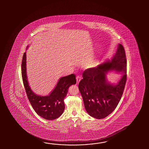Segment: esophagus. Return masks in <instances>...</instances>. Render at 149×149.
Returning a JSON list of instances; mask_svg holds the SVG:
<instances>
[{
	"label": "esophagus",
	"instance_id": "1",
	"mask_svg": "<svg viewBox=\"0 0 149 149\" xmlns=\"http://www.w3.org/2000/svg\"><path fill=\"white\" fill-rule=\"evenodd\" d=\"M76 79H77V84L79 83L80 82V81L81 80V77L79 76H77V78H76Z\"/></svg>",
	"mask_w": 149,
	"mask_h": 149
}]
</instances>
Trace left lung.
I'll return each instance as SVG.
<instances>
[{"mask_svg":"<svg viewBox=\"0 0 149 149\" xmlns=\"http://www.w3.org/2000/svg\"><path fill=\"white\" fill-rule=\"evenodd\" d=\"M111 70L124 73L116 85L111 84L106 80V73ZM126 72V56L124 47L121 44H119L111 61L84 71L83 79L79 83V89L86 110L91 116L103 119L114 111L123 94Z\"/></svg>","mask_w":149,"mask_h":149,"instance_id":"obj_1","label":"left lung"}]
</instances>
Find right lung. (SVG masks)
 Instances as JSON below:
<instances>
[{
	"mask_svg": "<svg viewBox=\"0 0 149 149\" xmlns=\"http://www.w3.org/2000/svg\"><path fill=\"white\" fill-rule=\"evenodd\" d=\"M26 53L23 55L21 73L23 82L29 101L35 112L41 117L51 120L59 117L63 112L64 99L70 86L76 83V76L71 74L61 78L57 85L48 96L36 95L29 86L26 72Z\"/></svg>",
	"mask_w": 149,
	"mask_h": 149,
	"instance_id": "1",
	"label": "right lung"
}]
</instances>
